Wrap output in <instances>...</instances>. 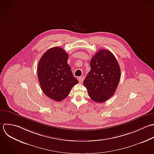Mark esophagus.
Returning <instances> with one entry per match:
<instances>
[{"label":"esophagus","mask_w":154,"mask_h":154,"mask_svg":"<svg viewBox=\"0 0 154 154\" xmlns=\"http://www.w3.org/2000/svg\"><path fill=\"white\" fill-rule=\"evenodd\" d=\"M78 80H79V82L81 83H82V82H83V80H84V77H80L78 78Z\"/></svg>","instance_id":"34e87169"}]
</instances>
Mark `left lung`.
<instances>
[{
	"mask_svg": "<svg viewBox=\"0 0 154 154\" xmlns=\"http://www.w3.org/2000/svg\"><path fill=\"white\" fill-rule=\"evenodd\" d=\"M91 71L83 81L90 98L103 103L112 97L118 86L121 69L115 56L108 50L101 49L92 57Z\"/></svg>",
	"mask_w": 154,
	"mask_h": 154,
	"instance_id": "8db88e82",
	"label": "left lung"
}]
</instances>
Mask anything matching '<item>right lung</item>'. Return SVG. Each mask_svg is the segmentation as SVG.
<instances>
[{"label":"right lung","instance_id":"add662e5","mask_svg":"<svg viewBox=\"0 0 154 154\" xmlns=\"http://www.w3.org/2000/svg\"><path fill=\"white\" fill-rule=\"evenodd\" d=\"M68 54L59 47L48 49L41 56L37 75L42 92L48 98L61 101L79 83L68 64Z\"/></svg>","mask_w":154,"mask_h":154}]
</instances>
